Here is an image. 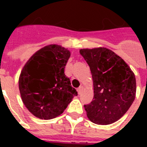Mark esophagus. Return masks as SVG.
I'll return each instance as SVG.
<instances>
[{
	"instance_id": "obj_1",
	"label": "esophagus",
	"mask_w": 147,
	"mask_h": 147,
	"mask_svg": "<svg viewBox=\"0 0 147 147\" xmlns=\"http://www.w3.org/2000/svg\"><path fill=\"white\" fill-rule=\"evenodd\" d=\"M82 89H83L82 86H80V87H79V88H78V89H77V91H78V94H81V93H82Z\"/></svg>"
}]
</instances>
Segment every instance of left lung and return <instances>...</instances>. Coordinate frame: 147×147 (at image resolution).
I'll return each mask as SVG.
<instances>
[{"label": "left lung", "mask_w": 147, "mask_h": 147, "mask_svg": "<svg viewBox=\"0 0 147 147\" xmlns=\"http://www.w3.org/2000/svg\"><path fill=\"white\" fill-rule=\"evenodd\" d=\"M80 54L90 67L94 98L84 105L93 123L107 125L127 111L136 95V78L127 64L106 48L83 49Z\"/></svg>", "instance_id": "left-lung-1"}]
</instances>
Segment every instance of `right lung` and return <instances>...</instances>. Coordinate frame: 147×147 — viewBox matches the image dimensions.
<instances>
[{"label": "right lung", "instance_id": "1", "mask_svg": "<svg viewBox=\"0 0 147 147\" xmlns=\"http://www.w3.org/2000/svg\"><path fill=\"white\" fill-rule=\"evenodd\" d=\"M69 57L66 49L49 45L37 51L24 65L19 89L23 102L34 116L55 118L78 95L64 72Z\"/></svg>", "mask_w": 147, "mask_h": 147}]
</instances>
